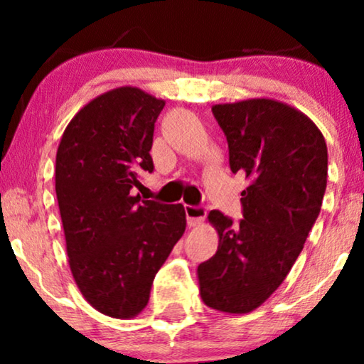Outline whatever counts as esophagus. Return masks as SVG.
<instances>
[{
    "label": "esophagus",
    "mask_w": 364,
    "mask_h": 364,
    "mask_svg": "<svg viewBox=\"0 0 364 364\" xmlns=\"http://www.w3.org/2000/svg\"><path fill=\"white\" fill-rule=\"evenodd\" d=\"M186 215H187L188 227H197L203 222V218H205V215H207V210L203 207L186 205Z\"/></svg>",
    "instance_id": "obj_1"
}]
</instances>
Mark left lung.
I'll return each instance as SVG.
<instances>
[{
	"label": "left lung",
	"mask_w": 364,
	"mask_h": 364,
	"mask_svg": "<svg viewBox=\"0 0 364 364\" xmlns=\"http://www.w3.org/2000/svg\"><path fill=\"white\" fill-rule=\"evenodd\" d=\"M232 172L250 181L243 218L208 213L218 248L197 268L208 308L243 315L267 301L303 250L326 191L325 137L306 114L270 97L215 104Z\"/></svg>",
	"instance_id": "left-lung-1"
}]
</instances>
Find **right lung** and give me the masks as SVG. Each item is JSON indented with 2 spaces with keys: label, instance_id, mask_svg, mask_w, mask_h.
Here are the masks:
<instances>
[{
  "label": "right lung",
  "instance_id": "obj_1",
  "mask_svg": "<svg viewBox=\"0 0 364 364\" xmlns=\"http://www.w3.org/2000/svg\"><path fill=\"white\" fill-rule=\"evenodd\" d=\"M166 106L122 86L71 119L56 154V196L73 278L86 301L119 320L146 308L159 268L186 232L182 203L132 196L152 172L154 124Z\"/></svg>",
  "mask_w": 364,
  "mask_h": 364
}]
</instances>
